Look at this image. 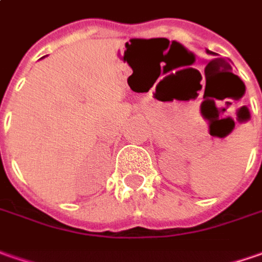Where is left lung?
Returning <instances> with one entry per match:
<instances>
[{
    "mask_svg": "<svg viewBox=\"0 0 262 262\" xmlns=\"http://www.w3.org/2000/svg\"><path fill=\"white\" fill-rule=\"evenodd\" d=\"M208 52H210V51H208Z\"/></svg>",
    "mask_w": 262,
    "mask_h": 262,
    "instance_id": "8db88e82",
    "label": "left lung"
}]
</instances>
